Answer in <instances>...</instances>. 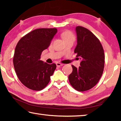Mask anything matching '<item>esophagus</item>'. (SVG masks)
I'll use <instances>...</instances> for the list:
<instances>
[{
    "label": "esophagus",
    "mask_w": 121,
    "mask_h": 121,
    "mask_svg": "<svg viewBox=\"0 0 121 121\" xmlns=\"http://www.w3.org/2000/svg\"><path fill=\"white\" fill-rule=\"evenodd\" d=\"M56 65L57 67H61V66H62V65H63V64H62V63H61L59 62H57L56 63Z\"/></svg>",
    "instance_id": "1"
}]
</instances>
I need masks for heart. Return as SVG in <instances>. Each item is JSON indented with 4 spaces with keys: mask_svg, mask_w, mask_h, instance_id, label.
I'll use <instances>...</instances> for the list:
<instances>
[{
    "mask_svg": "<svg viewBox=\"0 0 121 121\" xmlns=\"http://www.w3.org/2000/svg\"><path fill=\"white\" fill-rule=\"evenodd\" d=\"M62 38L64 39L65 41H67L68 40H75V36L73 33L70 31H66L63 32L61 34Z\"/></svg>",
    "mask_w": 121,
    "mask_h": 121,
    "instance_id": "heart-1",
    "label": "heart"
}]
</instances>
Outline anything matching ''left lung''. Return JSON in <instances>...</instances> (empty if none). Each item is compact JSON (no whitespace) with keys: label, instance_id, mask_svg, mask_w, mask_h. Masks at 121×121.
Returning <instances> with one entry per match:
<instances>
[{"label":"left lung","instance_id":"left-lung-1","mask_svg":"<svg viewBox=\"0 0 121 121\" xmlns=\"http://www.w3.org/2000/svg\"><path fill=\"white\" fill-rule=\"evenodd\" d=\"M76 31L77 44L74 52L81 60V66L77 68L71 65L73 71L68 78L76 90L83 92L99 82L104 71L105 54L100 40L91 31L81 26H76Z\"/></svg>","mask_w":121,"mask_h":121}]
</instances>
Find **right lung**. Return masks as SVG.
I'll return each instance as SVG.
<instances>
[{
  "instance_id": "obj_1",
  "label": "right lung",
  "mask_w": 121,
  "mask_h": 121,
  "mask_svg": "<svg viewBox=\"0 0 121 121\" xmlns=\"http://www.w3.org/2000/svg\"><path fill=\"white\" fill-rule=\"evenodd\" d=\"M56 32V28L37 29L22 37L16 45L14 69L20 82L28 89L40 91L50 82L56 65L44 63L40 59Z\"/></svg>"
}]
</instances>
